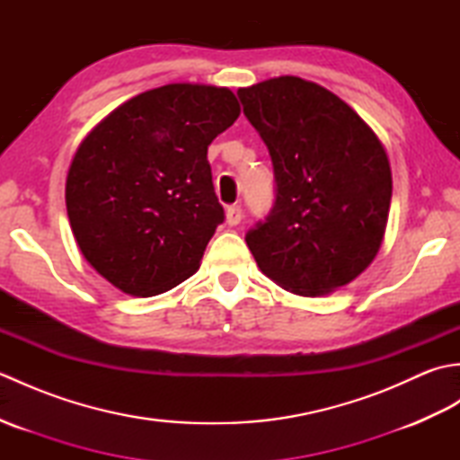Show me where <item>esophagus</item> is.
<instances>
[{
    "label": "esophagus",
    "instance_id": "1",
    "mask_svg": "<svg viewBox=\"0 0 460 460\" xmlns=\"http://www.w3.org/2000/svg\"><path fill=\"white\" fill-rule=\"evenodd\" d=\"M241 219H243L241 205H231V208H227V223L229 225H239Z\"/></svg>",
    "mask_w": 460,
    "mask_h": 460
}]
</instances>
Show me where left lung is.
Returning a JSON list of instances; mask_svg holds the SVG:
<instances>
[{
    "mask_svg": "<svg viewBox=\"0 0 460 460\" xmlns=\"http://www.w3.org/2000/svg\"><path fill=\"white\" fill-rule=\"evenodd\" d=\"M277 180L269 217L247 233L259 269L285 290L322 296L376 259L392 168L376 132L324 86L277 76L237 91Z\"/></svg>",
    "mask_w": 460,
    "mask_h": 460,
    "instance_id": "left-lung-1",
    "label": "left lung"
}]
</instances>
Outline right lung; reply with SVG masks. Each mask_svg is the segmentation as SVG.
Returning <instances> with one entry per match:
<instances>
[{"label": "right lung", "instance_id": "obj_1", "mask_svg": "<svg viewBox=\"0 0 460 460\" xmlns=\"http://www.w3.org/2000/svg\"><path fill=\"white\" fill-rule=\"evenodd\" d=\"M239 114L225 86L173 83L86 134L66 173V215L83 257L111 285L155 296L199 269L225 219L208 148Z\"/></svg>", "mask_w": 460, "mask_h": 460}]
</instances>
